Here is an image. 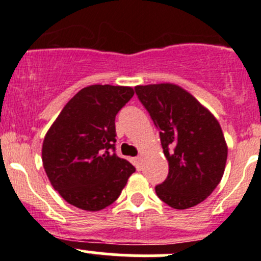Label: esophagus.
I'll return each instance as SVG.
<instances>
[{
    "label": "esophagus",
    "instance_id": "34e87169",
    "mask_svg": "<svg viewBox=\"0 0 261 261\" xmlns=\"http://www.w3.org/2000/svg\"><path fill=\"white\" fill-rule=\"evenodd\" d=\"M141 160H143V156H136L135 158V165H136V169L141 170Z\"/></svg>",
    "mask_w": 261,
    "mask_h": 261
}]
</instances>
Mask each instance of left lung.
Wrapping results in <instances>:
<instances>
[{"label":"left lung","instance_id":"8db88e82","mask_svg":"<svg viewBox=\"0 0 261 261\" xmlns=\"http://www.w3.org/2000/svg\"><path fill=\"white\" fill-rule=\"evenodd\" d=\"M135 92L160 131L169 174L155 187L175 210L203 202L225 172L227 144L217 118L189 92L173 83L136 86Z\"/></svg>","mask_w":261,"mask_h":261}]
</instances>
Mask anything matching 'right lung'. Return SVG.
I'll return each mask as SVG.
<instances>
[{
  "label": "right lung",
  "mask_w": 261,
  "mask_h": 261,
  "mask_svg": "<svg viewBox=\"0 0 261 261\" xmlns=\"http://www.w3.org/2000/svg\"><path fill=\"white\" fill-rule=\"evenodd\" d=\"M131 87L93 84L64 106L44 138L41 159L53 188L69 204L99 211L112 204L135 172L115 150L117 112Z\"/></svg>",
  "instance_id": "1"
}]
</instances>
